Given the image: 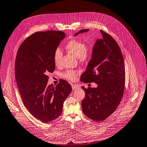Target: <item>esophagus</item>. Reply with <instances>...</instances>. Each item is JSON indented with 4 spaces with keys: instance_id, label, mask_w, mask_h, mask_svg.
<instances>
[{
    "instance_id": "34e87169",
    "label": "esophagus",
    "mask_w": 147,
    "mask_h": 147,
    "mask_svg": "<svg viewBox=\"0 0 147 147\" xmlns=\"http://www.w3.org/2000/svg\"><path fill=\"white\" fill-rule=\"evenodd\" d=\"M71 88H72L73 90H76L78 87V86H77L76 85H71Z\"/></svg>"
}]
</instances>
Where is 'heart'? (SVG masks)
<instances>
[{
    "label": "heart",
    "instance_id": "1",
    "mask_svg": "<svg viewBox=\"0 0 147 147\" xmlns=\"http://www.w3.org/2000/svg\"><path fill=\"white\" fill-rule=\"evenodd\" d=\"M66 50L75 55L81 62L89 61L93 55V47L92 45L78 39H70L65 46ZM62 57V53L59 48H57L54 53V61L56 65H58ZM78 71L74 70H67L63 77L70 81H73L76 79Z\"/></svg>",
    "mask_w": 147,
    "mask_h": 147
}]
</instances>
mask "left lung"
I'll return each instance as SVG.
<instances>
[{"label":"left lung","mask_w":147,"mask_h":147,"mask_svg":"<svg viewBox=\"0 0 147 147\" xmlns=\"http://www.w3.org/2000/svg\"><path fill=\"white\" fill-rule=\"evenodd\" d=\"M88 30H81L75 36ZM100 32L102 38L96 42L92 58L81 77V81L85 83L98 85L96 88L82 87L85 93L81 103L82 112L96 121L105 120L116 110L122 100L125 82L121 49L109 34L102 30Z\"/></svg>","instance_id":"1"}]
</instances>
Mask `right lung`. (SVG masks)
<instances>
[{"instance_id": "obj_1", "label": "right lung", "mask_w": 147, "mask_h": 147, "mask_svg": "<svg viewBox=\"0 0 147 147\" xmlns=\"http://www.w3.org/2000/svg\"><path fill=\"white\" fill-rule=\"evenodd\" d=\"M65 34L61 31L35 32L19 46L15 63L16 84L25 107L43 123L57 119L62 112L71 85L61 80L47 85L49 73L55 69L54 53Z\"/></svg>"}]
</instances>
